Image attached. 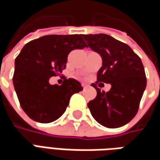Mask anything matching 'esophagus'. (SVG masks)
Here are the masks:
<instances>
[{
    "label": "esophagus",
    "instance_id": "1",
    "mask_svg": "<svg viewBox=\"0 0 160 160\" xmlns=\"http://www.w3.org/2000/svg\"><path fill=\"white\" fill-rule=\"evenodd\" d=\"M81 86H82V87H83L84 89H85V88H87V87H88V86H87V84H85V83L81 84Z\"/></svg>",
    "mask_w": 160,
    "mask_h": 160
}]
</instances>
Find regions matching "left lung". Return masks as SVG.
Segmentation results:
<instances>
[{"mask_svg":"<svg viewBox=\"0 0 160 160\" xmlns=\"http://www.w3.org/2000/svg\"><path fill=\"white\" fill-rule=\"evenodd\" d=\"M82 38L87 47L102 57L98 82L111 85V90L105 92L92 84L97 96L87 104L91 114L104 127H122L135 117L147 87L141 58L128 44L106 34H89Z\"/></svg>","mask_w":160,"mask_h":160,"instance_id":"left-lung-1","label":"left lung"}]
</instances>
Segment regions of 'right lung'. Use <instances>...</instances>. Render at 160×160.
<instances>
[{
	"instance_id": "1",
	"label": "right lung",
	"mask_w": 160,
	"mask_h": 160,
	"mask_svg": "<svg viewBox=\"0 0 160 160\" xmlns=\"http://www.w3.org/2000/svg\"><path fill=\"white\" fill-rule=\"evenodd\" d=\"M83 35H47L27 42L15 59L13 87L20 106L33 121L48 123L65 112L71 96L83 90L79 81L65 79L50 85V77L62 73L68 56L87 47Z\"/></svg>"
}]
</instances>
